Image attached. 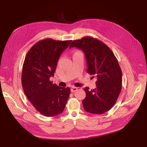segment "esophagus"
I'll list each match as a JSON object with an SVG mask.
<instances>
[{"mask_svg":"<svg viewBox=\"0 0 147 147\" xmlns=\"http://www.w3.org/2000/svg\"><path fill=\"white\" fill-rule=\"evenodd\" d=\"M77 90H78V88H77V87H75V86H72V87H71V92L74 93V92H76Z\"/></svg>","mask_w":147,"mask_h":147,"instance_id":"1","label":"esophagus"}]
</instances>
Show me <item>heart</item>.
Returning a JSON list of instances; mask_svg holds the SVG:
<instances>
[{
  "label": "heart",
  "mask_w": 147,
  "mask_h": 147,
  "mask_svg": "<svg viewBox=\"0 0 147 147\" xmlns=\"http://www.w3.org/2000/svg\"><path fill=\"white\" fill-rule=\"evenodd\" d=\"M80 52V51H76L75 52Z\"/></svg>",
  "instance_id": "heart-1"
}]
</instances>
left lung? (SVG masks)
Masks as SVG:
<instances>
[{
	"label": "left lung",
	"instance_id": "8db88e82",
	"mask_svg": "<svg viewBox=\"0 0 147 147\" xmlns=\"http://www.w3.org/2000/svg\"><path fill=\"white\" fill-rule=\"evenodd\" d=\"M73 47L85 53L87 73L97 78L96 88H84V109L90 113L104 114L113 107L121 91L122 71L117 59L107 45L92 36L73 40L69 47Z\"/></svg>",
	"mask_w": 147,
	"mask_h": 147
}]
</instances>
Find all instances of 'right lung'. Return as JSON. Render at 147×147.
Masks as SVG:
<instances>
[{
	"label": "right lung",
	"instance_id": "right-lung-1",
	"mask_svg": "<svg viewBox=\"0 0 147 147\" xmlns=\"http://www.w3.org/2000/svg\"><path fill=\"white\" fill-rule=\"evenodd\" d=\"M71 40L45 38L32 46L24 59L21 83L26 97L40 114L54 117L63 112L70 95L69 87L50 81L54 75L59 56Z\"/></svg>",
	"mask_w": 147,
	"mask_h": 147
}]
</instances>
